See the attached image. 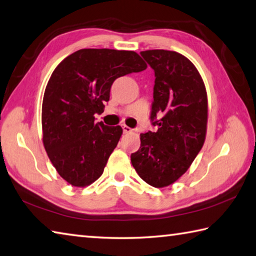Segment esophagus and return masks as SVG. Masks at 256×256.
<instances>
[{"instance_id":"esophagus-1","label":"esophagus","mask_w":256,"mask_h":256,"mask_svg":"<svg viewBox=\"0 0 256 256\" xmlns=\"http://www.w3.org/2000/svg\"><path fill=\"white\" fill-rule=\"evenodd\" d=\"M122 128H123V132L124 133H132L133 132V128L126 126V125H123Z\"/></svg>"}]
</instances>
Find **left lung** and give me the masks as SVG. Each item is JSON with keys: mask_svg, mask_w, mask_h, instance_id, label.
Masks as SVG:
<instances>
[{"mask_svg": "<svg viewBox=\"0 0 256 256\" xmlns=\"http://www.w3.org/2000/svg\"><path fill=\"white\" fill-rule=\"evenodd\" d=\"M142 58L154 70L151 121L156 132L141 133V146L131 155L135 171L154 188L173 184L188 171L205 141L208 95L194 64L184 55L148 50ZM164 116L157 120V114Z\"/></svg>", "mask_w": 256, "mask_h": 256, "instance_id": "8db88e82", "label": "left lung"}]
</instances>
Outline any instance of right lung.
Returning <instances> with one entry per match:
<instances>
[{"label":"right lung","instance_id":"1","mask_svg":"<svg viewBox=\"0 0 256 256\" xmlns=\"http://www.w3.org/2000/svg\"><path fill=\"white\" fill-rule=\"evenodd\" d=\"M146 68L133 51L83 48L53 71L43 96V144L53 166L72 186H88L101 176L123 133L118 125L95 123L113 82Z\"/></svg>","mask_w":256,"mask_h":256}]
</instances>
